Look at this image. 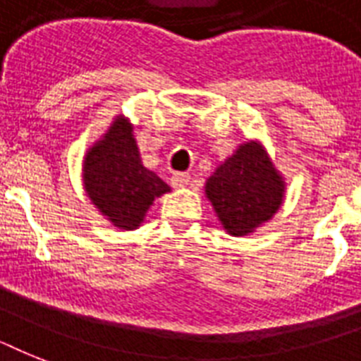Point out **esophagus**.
Returning <instances> with one entry per match:
<instances>
[{"label": "esophagus", "mask_w": 361, "mask_h": 361, "mask_svg": "<svg viewBox=\"0 0 361 361\" xmlns=\"http://www.w3.org/2000/svg\"><path fill=\"white\" fill-rule=\"evenodd\" d=\"M189 181H191V176L187 174V172H176V174H172V178H170V183H172V187H176V189L185 187Z\"/></svg>", "instance_id": "esophagus-1"}]
</instances>
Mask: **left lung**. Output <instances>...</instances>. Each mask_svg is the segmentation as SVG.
Masks as SVG:
<instances>
[{
  "label": "left lung",
  "instance_id": "obj_1",
  "mask_svg": "<svg viewBox=\"0 0 361 361\" xmlns=\"http://www.w3.org/2000/svg\"><path fill=\"white\" fill-rule=\"evenodd\" d=\"M285 180L266 147L247 140L206 180L204 192L231 236H247L279 212Z\"/></svg>",
  "mask_w": 361,
  "mask_h": 361
}]
</instances>
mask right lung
I'll return each mask as SVG.
<instances>
[{
    "label": "right lung",
    "mask_w": 361,
    "mask_h": 361,
    "mask_svg": "<svg viewBox=\"0 0 361 361\" xmlns=\"http://www.w3.org/2000/svg\"><path fill=\"white\" fill-rule=\"evenodd\" d=\"M82 181L93 206L120 231L138 228L153 200L170 191L142 164L133 123L125 116H116L103 138L87 149Z\"/></svg>",
    "instance_id": "right-lung-1"
}]
</instances>
